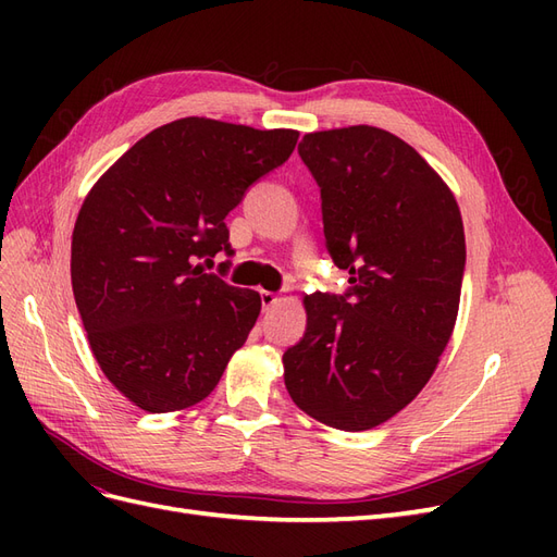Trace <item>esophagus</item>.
<instances>
[{"mask_svg": "<svg viewBox=\"0 0 557 557\" xmlns=\"http://www.w3.org/2000/svg\"><path fill=\"white\" fill-rule=\"evenodd\" d=\"M260 299H262V309L264 311H269V309H272L274 305H278V301H281V297L276 293H269V290H262Z\"/></svg>", "mask_w": 557, "mask_h": 557, "instance_id": "esophagus-1", "label": "esophagus"}]
</instances>
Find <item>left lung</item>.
<instances>
[{"instance_id":"obj_1","label":"left lung","mask_w":557,"mask_h":557,"mask_svg":"<svg viewBox=\"0 0 557 557\" xmlns=\"http://www.w3.org/2000/svg\"><path fill=\"white\" fill-rule=\"evenodd\" d=\"M346 295L305 297L307 332L283 352L285 387L318 423L372 430L423 391L450 342L465 274L462 215L444 178L395 134H305Z\"/></svg>"}]
</instances>
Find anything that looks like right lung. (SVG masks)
I'll list each match as a JSON object with an SVG mask.
<instances>
[{
  "mask_svg": "<svg viewBox=\"0 0 557 557\" xmlns=\"http://www.w3.org/2000/svg\"><path fill=\"white\" fill-rule=\"evenodd\" d=\"M297 139V129L181 117L134 144L83 199L74 299L97 364L139 409L170 413L209 397L248 339L260 295L197 260L232 256L225 215Z\"/></svg>",
  "mask_w": 557,
  "mask_h": 557,
  "instance_id": "obj_1",
  "label": "right lung"
}]
</instances>
